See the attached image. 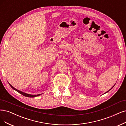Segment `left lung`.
Returning <instances> with one entry per match:
<instances>
[{
  "label": "left lung",
  "instance_id": "1",
  "mask_svg": "<svg viewBox=\"0 0 126 126\" xmlns=\"http://www.w3.org/2000/svg\"><path fill=\"white\" fill-rule=\"evenodd\" d=\"M114 86H112V88H111V89H110V90H109V91H107V92H106V93H107V92H108V91H110V90H111V89H112V88H113V87H114Z\"/></svg>",
  "mask_w": 126,
  "mask_h": 126
}]
</instances>
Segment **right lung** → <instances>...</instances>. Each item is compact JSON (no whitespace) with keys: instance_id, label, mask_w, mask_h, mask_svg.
<instances>
[{"instance_id":"right-lung-1","label":"right lung","mask_w":126,"mask_h":126,"mask_svg":"<svg viewBox=\"0 0 126 126\" xmlns=\"http://www.w3.org/2000/svg\"><path fill=\"white\" fill-rule=\"evenodd\" d=\"M9 85H10V86L11 87L14 89V90H15V91H17V92H19V93H20L21 94H22V95H23V96H26V97H36V96H40V95H41L42 94H37V95H31V94H27V93H24V92H22V91H19V90H17V89H16V88H15L14 86H12L10 83H9Z\"/></svg>"}]
</instances>
